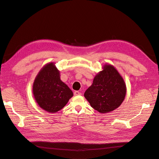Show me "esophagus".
<instances>
[{
  "instance_id": "obj_1",
  "label": "esophagus",
  "mask_w": 159,
  "mask_h": 159,
  "mask_svg": "<svg viewBox=\"0 0 159 159\" xmlns=\"http://www.w3.org/2000/svg\"><path fill=\"white\" fill-rule=\"evenodd\" d=\"M82 93L80 92H79V91H75L74 92V95L75 96H77V95H80Z\"/></svg>"
}]
</instances>
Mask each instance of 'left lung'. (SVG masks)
Returning <instances> with one entry per match:
<instances>
[{
  "mask_svg": "<svg viewBox=\"0 0 159 159\" xmlns=\"http://www.w3.org/2000/svg\"><path fill=\"white\" fill-rule=\"evenodd\" d=\"M126 86L115 67L109 64L94 77L93 84L84 93V97L93 109L107 113L119 107L126 97Z\"/></svg>",
  "mask_w": 159,
  "mask_h": 159,
  "instance_id": "8db88e82",
  "label": "left lung"
}]
</instances>
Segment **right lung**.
I'll list each match as a JSON object with an SVG mask.
<instances>
[{
	"label": "right lung",
	"mask_w": 159,
	"mask_h": 159,
	"mask_svg": "<svg viewBox=\"0 0 159 159\" xmlns=\"http://www.w3.org/2000/svg\"><path fill=\"white\" fill-rule=\"evenodd\" d=\"M60 76L55 63L49 62L39 71L33 82V97L40 107L47 112L61 110L73 95Z\"/></svg>",
	"instance_id": "add662e5"
}]
</instances>
